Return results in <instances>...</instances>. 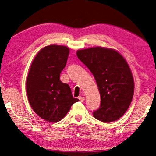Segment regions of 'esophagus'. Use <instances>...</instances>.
Returning <instances> with one entry per match:
<instances>
[{
	"label": "esophagus",
	"mask_w": 156,
	"mask_h": 156,
	"mask_svg": "<svg viewBox=\"0 0 156 156\" xmlns=\"http://www.w3.org/2000/svg\"><path fill=\"white\" fill-rule=\"evenodd\" d=\"M78 99L80 100V102H84V97H83V96H79Z\"/></svg>",
	"instance_id": "1"
}]
</instances>
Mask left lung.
Listing matches in <instances>:
<instances>
[{
	"label": "left lung",
	"mask_w": 156,
	"mask_h": 156,
	"mask_svg": "<svg viewBox=\"0 0 156 156\" xmlns=\"http://www.w3.org/2000/svg\"><path fill=\"white\" fill-rule=\"evenodd\" d=\"M76 54L92 73L99 89L101 101L94 117L104 122L119 119L133 96L134 82L127 62L114 49L101 47L78 50Z\"/></svg>",
	"instance_id": "obj_1"
}]
</instances>
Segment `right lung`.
Returning a JSON list of instances; mask_svg holds the SVG:
<instances>
[{
    "label": "right lung",
    "instance_id": "add662e5",
    "mask_svg": "<svg viewBox=\"0 0 156 156\" xmlns=\"http://www.w3.org/2000/svg\"><path fill=\"white\" fill-rule=\"evenodd\" d=\"M69 49L51 44L40 50L34 58L26 82L31 108L48 122L61 120L78 99L73 97L70 87L60 80L67 64Z\"/></svg>",
    "mask_w": 156,
    "mask_h": 156
}]
</instances>
